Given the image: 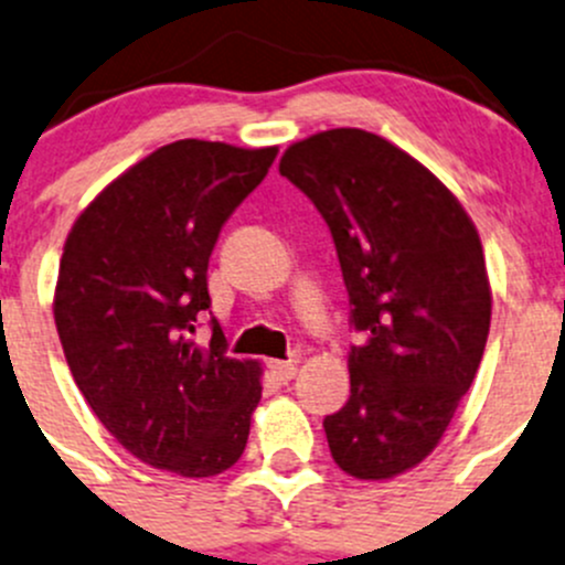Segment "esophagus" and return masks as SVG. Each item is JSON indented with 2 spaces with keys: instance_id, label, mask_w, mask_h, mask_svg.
Wrapping results in <instances>:
<instances>
[{
  "instance_id": "obj_1",
  "label": "esophagus",
  "mask_w": 565,
  "mask_h": 565,
  "mask_svg": "<svg viewBox=\"0 0 565 565\" xmlns=\"http://www.w3.org/2000/svg\"><path fill=\"white\" fill-rule=\"evenodd\" d=\"M267 369H270V374L278 383H289V380H295V374H298V366H295L292 361H270Z\"/></svg>"
}]
</instances>
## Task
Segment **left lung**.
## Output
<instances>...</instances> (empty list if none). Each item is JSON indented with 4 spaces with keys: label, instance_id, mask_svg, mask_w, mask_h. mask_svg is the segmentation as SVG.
Instances as JSON below:
<instances>
[{
    "label": "left lung",
    "instance_id": "obj_1",
    "mask_svg": "<svg viewBox=\"0 0 565 565\" xmlns=\"http://www.w3.org/2000/svg\"><path fill=\"white\" fill-rule=\"evenodd\" d=\"M333 235L350 295V398L324 415L335 465L380 481L429 457L481 363L492 317L478 232L454 193L380 136L335 128L278 167Z\"/></svg>",
    "mask_w": 565,
    "mask_h": 565
}]
</instances>
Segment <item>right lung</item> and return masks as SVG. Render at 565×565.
I'll return each mask as SVG.
<instances>
[{
    "label": "right lung",
    "mask_w": 565,
    "mask_h": 565,
    "mask_svg": "<svg viewBox=\"0 0 565 565\" xmlns=\"http://www.w3.org/2000/svg\"><path fill=\"white\" fill-rule=\"evenodd\" d=\"M276 147L182 139L111 182L73 224L54 319L100 424L136 459L185 478L230 470L262 398L256 361L226 355L207 265L221 226L265 180Z\"/></svg>",
    "instance_id": "right-lung-1"
}]
</instances>
